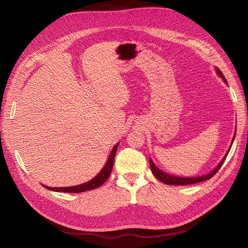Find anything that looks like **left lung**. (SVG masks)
Returning <instances> with one entry per match:
<instances>
[{"mask_svg": "<svg viewBox=\"0 0 248 248\" xmlns=\"http://www.w3.org/2000/svg\"><path fill=\"white\" fill-rule=\"evenodd\" d=\"M217 72H218L219 76L226 80V78L223 77L222 72L217 68L216 69ZM227 81V80H226ZM235 139V137H234ZM234 139H232V141H234ZM229 153V151H228ZM227 153V155H228ZM227 155L223 157V159L221 160V162L218 164V166L216 167V169H214V170H212L210 174L208 175H205V176H200V177H192V178H179V177H174V176H170V175H168L166 174V172H163L162 170H158L156 167L155 164L152 162V160L150 159V168H151V170L153 172V175L155 176L156 179H158L159 181H161L162 183H166L168 185H188V184H194V183H199V182H202V181H206V180H209L211 179L217 171L219 170V169L221 168V166L223 164L224 160H226L227 158Z\"/></svg>", "mask_w": 248, "mask_h": 248, "instance_id": "obj_1", "label": "left lung"}]
</instances>
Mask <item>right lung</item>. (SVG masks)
Masks as SVG:
<instances>
[{
	"label": "right lung",
	"mask_w": 248,
	"mask_h": 248,
	"mask_svg": "<svg viewBox=\"0 0 248 248\" xmlns=\"http://www.w3.org/2000/svg\"><path fill=\"white\" fill-rule=\"evenodd\" d=\"M117 144L114 149L111 150V153L109 155V158L106 164V167L102 169V170L97 175L95 178H93L91 181H89L87 183L80 184L78 186H71V187H47L46 186V188L49 189V190H54V191H61V192H70V193H78V192H84V191H88L91 189H95L97 187L101 186L104 182L107 181L108 179L110 172L112 170V166H114V160H115V155L117 152V148H118Z\"/></svg>",
	"instance_id": "obj_1"
}]
</instances>
